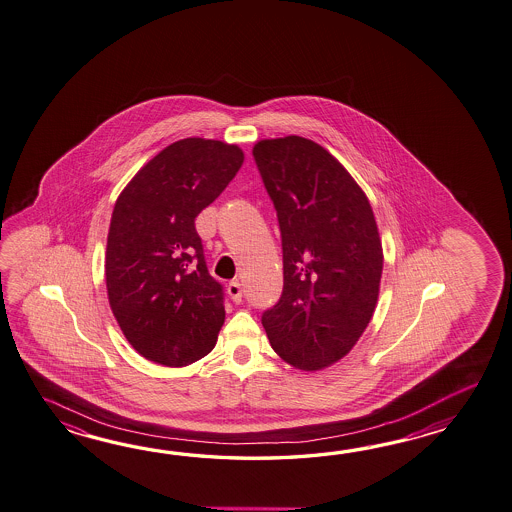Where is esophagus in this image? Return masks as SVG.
<instances>
[{
    "mask_svg": "<svg viewBox=\"0 0 512 512\" xmlns=\"http://www.w3.org/2000/svg\"><path fill=\"white\" fill-rule=\"evenodd\" d=\"M228 294L235 303H240V301H242L244 290H242V286H240L239 281H233V283L228 284Z\"/></svg>",
    "mask_w": 512,
    "mask_h": 512,
    "instance_id": "obj_1",
    "label": "esophagus"
}]
</instances>
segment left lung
<instances>
[{
    "label": "left lung",
    "instance_id": "obj_1",
    "mask_svg": "<svg viewBox=\"0 0 512 512\" xmlns=\"http://www.w3.org/2000/svg\"><path fill=\"white\" fill-rule=\"evenodd\" d=\"M253 158L283 244V294L262 327L286 364L318 371L373 318L384 266L375 215L353 176L310 139H262Z\"/></svg>",
    "mask_w": 512,
    "mask_h": 512
}]
</instances>
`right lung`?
Listing matches in <instances>:
<instances>
[{"mask_svg": "<svg viewBox=\"0 0 512 512\" xmlns=\"http://www.w3.org/2000/svg\"><path fill=\"white\" fill-rule=\"evenodd\" d=\"M244 161L237 145L187 137L163 148L115 202L106 288L126 340L150 362L183 367L215 347L224 286L207 272L194 220Z\"/></svg>", "mask_w": 512, "mask_h": 512, "instance_id": "obj_1", "label": "right lung"}]
</instances>
